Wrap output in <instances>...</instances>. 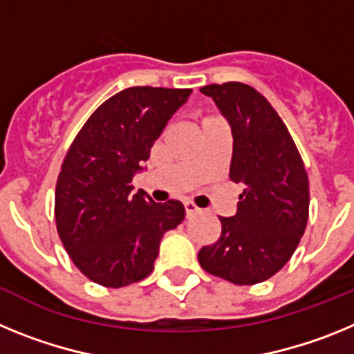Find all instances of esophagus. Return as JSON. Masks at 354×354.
<instances>
[{
  "label": "esophagus",
  "mask_w": 354,
  "mask_h": 354,
  "mask_svg": "<svg viewBox=\"0 0 354 354\" xmlns=\"http://www.w3.org/2000/svg\"><path fill=\"white\" fill-rule=\"evenodd\" d=\"M184 211H186V216H187V218H189V216L196 214V212H198L200 209L196 207V205L193 204V202H186V204H184Z\"/></svg>",
  "instance_id": "esophagus-1"
}]
</instances>
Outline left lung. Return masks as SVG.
Listing matches in <instances>:
<instances>
[{"label":"left lung","instance_id":"left-lung-1","mask_svg":"<svg viewBox=\"0 0 354 354\" xmlns=\"http://www.w3.org/2000/svg\"><path fill=\"white\" fill-rule=\"evenodd\" d=\"M232 127L230 180L243 186L232 218H220L214 245L198 252L207 273L255 286L282 270L308 221V175L289 129L270 101L245 83L207 84Z\"/></svg>","mask_w":354,"mask_h":354}]
</instances>
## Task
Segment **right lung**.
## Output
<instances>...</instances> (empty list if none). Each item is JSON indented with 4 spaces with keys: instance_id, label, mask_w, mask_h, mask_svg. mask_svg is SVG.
I'll list each match as a JSON object with an SVG mask.
<instances>
[{
    "instance_id": "obj_1",
    "label": "right lung",
    "mask_w": 354,
    "mask_h": 354,
    "mask_svg": "<svg viewBox=\"0 0 354 354\" xmlns=\"http://www.w3.org/2000/svg\"><path fill=\"white\" fill-rule=\"evenodd\" d=\"M189 88L131 86L109 97L77 133L56 180L55 220L68 257L102 287H126L154 270L159 243L184 220L179 200L156 204L133 175L186 102Z\"/></svg>"
}]
</instances>
